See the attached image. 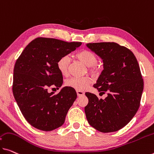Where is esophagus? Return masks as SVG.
Returning <instances> with one entry per match:
<instances>
[{
    "instance_id": "obj_1",
    "label": "esophagus",
    "mask_w": 154,
    "mask_h": 154,
    "mask_svg": "<svg viewBox=\"0 0 154 154\" xmlns=\"http://www.w3.org/2000/svg\"><path fill=\"white\" fill-rule=\"evenodd\" d=\"M77 95L78 96H82L85 95V92L82 91H80V90H77Z\"/></svg>"
}]
</instances>
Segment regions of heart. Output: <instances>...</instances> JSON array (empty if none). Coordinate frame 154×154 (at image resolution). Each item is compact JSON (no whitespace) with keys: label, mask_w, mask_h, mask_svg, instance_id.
<instances>
[{"label":"heart","mask_w":154,"mask_h":154,"mask_svg":"<svg viewBox=\"0 0 154 154\" xmlns=\"http://www.w3.org/2000/svg\"><path fill=\"white\" fill-rule=\"evenodd\" d=\"M75 58L88 66L89 71L93 74H97L100 71V67L97 65L98 58L96 54L90 50L84 49L75 54ZM71 59L69 56H63L57 61V67L60 74L67 75L69 73V67ZM91 79L89 77H72L67 79L65 82L67 86L76 89L83 91L91 84Z\"/></svg>","instance_id":"1"}]
</instances>
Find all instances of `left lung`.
<instances>
[{"label": "left lung", "instance_id": "8db88e82", "mask_svg": "<svg viewBox=\"0 0 154 154\" xmlns=\"http://www.w3.org/2000/svg\"><path fill=\"white\" fill-rule=\"evenodd\" d=\"M87 47L103 60L104 69L94 87L107 96L98 99L86 92L87 121L103 133L116 131L129 123L140 105L144 82L136 56L116 42H94Z\"/></svg>", "mask_w": 154, "mask_h": 154}]
</instances>
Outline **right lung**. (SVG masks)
I'll list each match as a JSON object with an SVG mask.
<instances>
[{
	"mask_svg": "<svg viewBox=\"0 0 154 154\" xmlns=\"http://www.w3.org/2000/svg\"><path fill=\"white\" fill-rule=\"evenodd\" d=\"M49 38H36L21 53L14 65L12 91L26 120L35 128L52 131L62 126L77 98L75 89L65 87L58 94L48 88H59L63 82L57 61L81 45Z\"/></svg>",
	"mask_w": 154,
	"mask_h": 154,
	"instance_id": "1",
	"label": "right lung"
}]
</instances>
